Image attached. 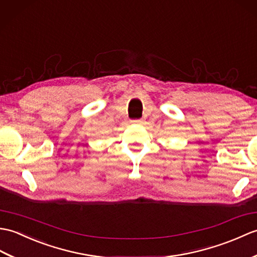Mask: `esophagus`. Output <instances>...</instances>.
<instances>
[{"label": "esophagus", "mask_w": 257, "mask_h": 257, "mask_svg": "<svg viewBox=\"0 0 257 257\" xmlns=\"http://www.w3.org/2000/svg\"><path fill=\"white\" fill-rule=\"evenodd\" d=\"M131 123L133 124H144V119H133V121H131Z\"/></svg>", "instance_id": "34e87169"}]
</instances>
